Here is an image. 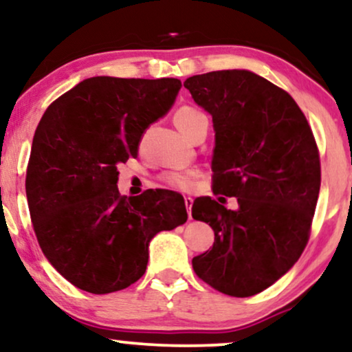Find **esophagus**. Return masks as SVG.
<instances>
[{
    "mask_svg": "<svg viewBox=\"0 0 352 352\" xmlns=\"http://www.w3.org/2000/svg\"><path fill=\"white\" fill-rule=\"evenodd\" d=\"M192 202H194V200L190 197H184V204H186V208H187V215H189V220L192 218Z\"/></svg>",
    "mask_w": 352,
    "mask_h": 352,
    "instance_id": "34e87169",
    "label": "esophagus"
}]
</instances>
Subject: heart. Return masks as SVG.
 Returning <instances> with one entry per match:
<instances>
[{
    "label": "heart",
    "mask_w": 352,
    "mask_h": 352,
    "mask_svg": "<svg viewBox=\"0 0 352 352\" xmlns=\"http://www.w3.org/2000/svg\"><path fill=\"white\" fill-rule=\"evenodd\" d=\"M205 115L200 109L194 108V107H181L175 113V124L177 126L184 135H189V132L192 131V127L195 126L200 118H204ZM195 176L197 173L192 170H175V171H166L162 175V181L165 182L168 187L176 190H190L194 187L195 182Z\"/></svg>",
    "instance_id": "1"
}]
</instances>
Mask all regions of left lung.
<instances>
[{"label": "left lung", "instance_id": "8db88e82", "mask_svg": "<svg viewBox=\"0 0 352 352\" xmlns=\"http://www.w3.org/2000/svg\"><path fill=\"white\" fill-rule=\"evenodd\" d=\"M184 87L215 127L213 194L239 205L195 200L192 218L212 226L215 243L192 258L194 272L223 294L249 298L280 280L309 243L320 190L316 137L294 98L250 71L192 76Z\"/></svg>", "mask_w": 352, "mask_h": 352}]
</instances>
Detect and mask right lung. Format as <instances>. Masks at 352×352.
<instances>
[{
	"instance_id": "obj_1",
	"label": "right lung",
	"mask_w": 352,
	"mask_h": 352,
	"mask_svg": "<svg viewBox=\"0 0 352 352\" xmlns=\"http://www.w3.org/2000/svg\"><path fill=\"white\" fill-rule=\"evenodd\" d=\"M179 79L90 77L54 100L36 126L25 194L40 249L71 285L94 294L145 273L148 243L187 220L182 197L118 190V165L137 157L145 129L166 115Z\"/></svg>"
}]
</instances>
